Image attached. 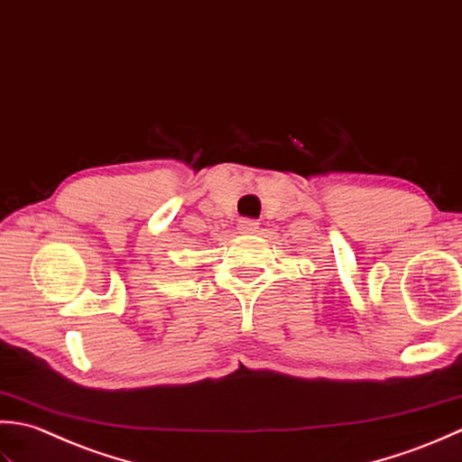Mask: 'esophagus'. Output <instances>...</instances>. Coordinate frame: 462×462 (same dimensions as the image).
Instances as JSON below:
<instances>
[{
    "instance_id": "34e87169",
    "label": "esophagus",
    "mask_w": 462,
    "mask_h": 462,
    "mask_svg": "<svg viewBox=\"0 0 462 462\" xmlns=\"http://www.w3.org/2000/svg\"><path fill=\"white\" fill-rule=\"evenodd\" d=\"M237 229H239L241 233H253V231L259 229V223H257L255 219H239Z\"/></svg>"
}]
</instances>
